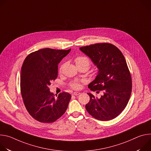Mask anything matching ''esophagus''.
I'll list each match as a JSON object with an SVG mask.
<instances>
[{"instance_id":"34e87169","label":"esophagus","mask_w":151,"mask_h":151,"mask_svg":"<svg viewBox=\"0 0 151 151\" xmlns=\"http://www.w3.org/2000/svg\"><path fill=\"white\" fill-rule=\"evenodd\" d=\"M81 93H79V92H74L72 94L73 95V96H78V95H79Z\"/></svg>"}]
</instances>
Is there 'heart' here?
<instances>
[{"label":"heart","instance_id":"heart-1","mask_svg":"<svg viewBox=\"0 0 151 151\" xmlns=\"http://www.w3.org/2000/svg\"><path fill=\"white\" fill-rule=\"evenodd\" d=\"M75 61L76 65H78V64H85V65L87 66L88 68L90 67V60L87 57L79 56V57H78L75 58ZM61 69H62V66L60 68V71L61 70ZM81 81H75L72 82L70 83V86L71 87V88H72L73 89L78 90L81 87Z\"/></svg>","mask_w":151,"mask_h":151}]
</instances>
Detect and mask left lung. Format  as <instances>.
Instances as JSON below:
<instances>
[{
  "label": "left lung",
  "mask_w": 151,
  "mask_h": 151,
  "mask_svg": "<svg viewBox=\"0 0 151 151\" xmlns=\"http://www.w3.org/2000/svg\"><path fill=\"white\" fill-rule=\"evenodd\" d=\"M79 49L91 58L99 69L88 88L97 93H103L100 98L87 93L90 99L85 108L98 120H111L125 108L132 94V77L126 60L116 47L108 43L96 44Z\"/></svg>",
  "instance_id": "8db88e82"
}]
</instances>
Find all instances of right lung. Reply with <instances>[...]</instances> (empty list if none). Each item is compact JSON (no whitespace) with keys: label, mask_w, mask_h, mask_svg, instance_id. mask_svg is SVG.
Returning a JSON list of instances; mask_svg holds the SVG:
<instances>
[{"label":"right lung","mask_w":151,"mask_h":151,"mask_svg":"<svg viewBox=\"0 0 151 151\" xmlns=\"http://www.w3.org/2000/svg\"><path fill=\"white\" fill-rule=\"evenodd\" d=\"M41 49L29 54L21 68L20 88L29 114L44 123L55 121L66 112L71 95L63 92L55 97L49 85L58 76V64L70 51Z\"/></svg>","instance_id":"right-lung-1"}]
</instances>
